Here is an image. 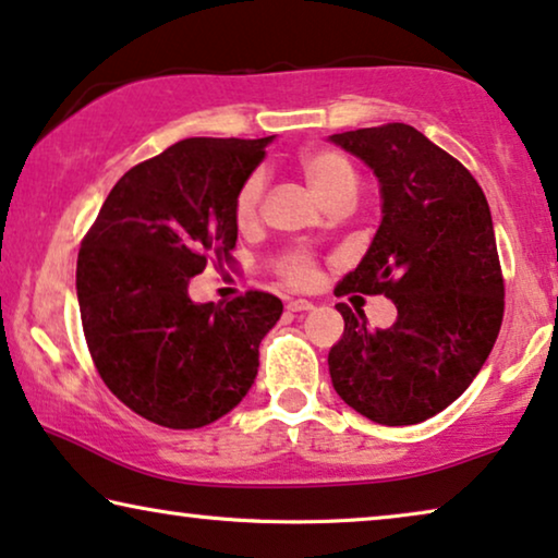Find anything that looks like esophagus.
Returning <instances> with one entry per match:
<instances>
[{
    "label": "esophagus",
    "mask_w": 558,
    "mask_h": 558,
    "mask_svg": "<svg viewBox=\"0 0 558 558\" xmlns=\"http://www.w3.org/2000/svg\"><path fill=\"white\" fill-rule=\"evenodd\" d=\"M288 308L299 314V311H311V308H314V303L306 301V299H291V301H288Z\"/></svg>",
    "instance_id": "1"
}]
</instances>
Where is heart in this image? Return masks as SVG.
Masks as SVG:
<instances>
[{
    "label": "heart",
    "instance_id": "obj_1",
    "mask_svg": "<svg viewBox=\"0 0 558 558\" xmlns=\"http://www.w3.org/2000/svg\"><path fill=\"white\" fill-rule=\"evenodd\" d=\"M301 170L303 175H306L311 189L322 196L324 204H331L333 198L347 196V193H356V185H360L354 166L349 162V158H344V155L337 150L303 153ZM263 191H265L263 173H252L247 181L240 185V191H236V198H234V217L240 225H247V221L255 219ZM283 272L293 280V283H306V280H311V275H314L311 263L303 255L286 257Z\"/></svg>",
    "mask_w": 558,
    "mask_h": 558
}]
</instances>
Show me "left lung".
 <instances>
[{"instance_id": "obj_1", "label": "left lung", "mask_w": 558, "mask_h": 558, "mask_svg": "<svg viewBox=\"0 0 558 558\" xmlns=\"http://www.w3.org/2000/svg\"><path fill=\"white\" fill-rule=\"evenodd\" d=\"M380 183V227L337 293H385L398 318L369 329L344 303L329 352L333 390L383 426H411L454 403L485 365L502 324V275L480 183L411 124L331 135Z\"/></svg>"}]
</instances>
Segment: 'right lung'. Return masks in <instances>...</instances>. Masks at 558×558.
<instances>
[{"label": "right lung", "mask_w": 558, "mask_h": 558, "mask_svg": "<svg viewBox=\"0 0 558 558\" xmlns=\"http://www.w3.org/2000/svg\"><path fill=\"white\" fill-rule=\"evenodd\" d=\"M272 137H189L140 162L109 191L76 265L88 352L107 388L166 428L209 426L242 403L259 341L283 303L250 291L196 303L193 275L229 259L234 198Z\"/></svg>", "instance_id": "obj_1"}]
</instances>
